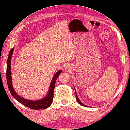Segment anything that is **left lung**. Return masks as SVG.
I'll return each instance as SVG.
<instances>
[{
    "mask_svg": "<svg viewBox=\"0 0 130 130\" xmlns=\"http://www.w3.org/2000/svg\"><path fill=\"white\" fill-rule=\"evenodd\" d=\"M74 89H75V93H76V100H77V101L78 102V103H79V104H80V105H82V106H84V107H88L87 106H86V105H84V103H83L80 101V100L79 99V98H78V96H77V93H76V90H75V87H74Z\"/></svg>",
    "mask_w": 130,
    "mask_h": 130,
    "instance_id": "8db88e82",
    "label": "left lung"
}]
</instances>
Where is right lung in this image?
<instances>
[{"instance_id": "1", "label": "right lung", "mask_w": 130, "mask_h": 130, "mask_svg": "<svg viewBox=\"0 0 130 130\" xmlns=\"http://www.w3.org/2000/svg\"><path fill=\"white\" fill-rule=\"evenodd\" d=\"M14 49V48L13 47L10 51L7 62L6 78L7 85L10 93H11V94L13 96V98H14L18 102L21 103L22 105L25 106V107L35 110H39L42 109L47 108L51 106V103H52L53 99V92L55 88L56 80L58 78L59 75L61 73L62 70H59L53 76L52 80V82L51 83L47 94L45 98L41 99L40 100L35 101L25 99L24 98L20 96L17 94L13 89L12 85V77L11 76V60Z\"/></svg>"}]
</instances>
